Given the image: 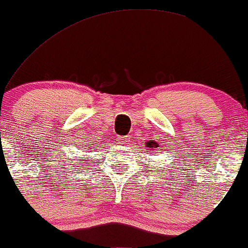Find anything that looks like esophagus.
I'll use <instances>...</instances> for the list:
<instances>
[{"instance_id": "34e87169", "label": "esophagus", "mask_w": 248, "mask_h": 248, "mask_svg": "<svg viewBox=\"0 0 248 248\" xmlns=\"http://www.w3.org/2000/svg\"><path fill=\"white\" fill-rule=\"evenodd\" d=\"M117 142H118L119 145H122V146H125V145H129L130 144L129 136H125V137L119 136V137H117Z\"/></svg>"}]
</instances>
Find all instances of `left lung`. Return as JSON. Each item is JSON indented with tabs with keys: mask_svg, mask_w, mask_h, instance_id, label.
Listing matches in <instances>:
<instances>
[{
	"mask_svg": "<svg viewBox=\"0 0 248 248\" xmlns=\"http://www.w3.org/2000/svg\"><path fill=\"white\" fill-rule=\"evenodd\" d=\"M146 147H148V148H156V147H159V144L156 141H147L146 142Z\"/></svg>",
	"mask_w": 248,
	"mask_h": 248,
	"instance_id": "8db88e82",
	"label": "left lung"
}]
</instances>
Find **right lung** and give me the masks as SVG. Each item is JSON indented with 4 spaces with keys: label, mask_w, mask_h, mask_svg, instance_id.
<instances>
[{
    "label": "right lung",
    "mask_w": 248,
    "mask_h": 248,
    "mask_svg": "<svg viewBox=\"0 0 248 248\" xmlns=\"http://www.w3.org/2000/svg\"><path fill=\"white\" fill-rule=\"evenodd\" d=\"M86 146H88V145H86ZM94 148H96V147H93V146H90V150H94ZM86 150H88V148H86ZM77 159V158H75ZM75 161H78V160H75ZM84 161H87V160H78V162H75V166L74 167H78V168H84L83 166H87V164Z\"/></svg>",
    "instance_id": "obj_1"
}]
</instances>
